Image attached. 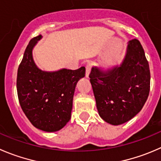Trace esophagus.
Returning a JSON list of instances; mask_svg holds the SVG:
<instances>
[{
	"label": "esophagus",
	"instance_id": "1",
	"mask_svg": "<svg viewBox=\"0 0 161 161\" xmlns=\"http://www.w3.org/2000/svg\"><path fill=\"white\" fill-rule=\"evenodd\" d=\"M91 68H92V64H88L86 67V77L88 78L89 75H90V71H91Z\"/></svg>",
	"mask_w": 161,
	"mask_h": 161
}]
</instances>
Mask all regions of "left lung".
Returning a JSON list of instances; mask_svg holds the SVG:
<instances>
[{
	"label": "left lung",
	"mask_w": 161,
	"mask_h": 161,
	"mask_svg": "<svg viewBox=\"0 0 161 161\" xmlns=\"http://www.w3.org/2000/svg\"><path fill=\"white\" fill-rule=\"evenodd\" d=\"M89 77L99 115L112 125H120L134 118L149 96V63L138 39L128 42L119 65L106 69L93 66Z\"/></svg>",
	"instance_id": "8db88e82"
}]
</instances>
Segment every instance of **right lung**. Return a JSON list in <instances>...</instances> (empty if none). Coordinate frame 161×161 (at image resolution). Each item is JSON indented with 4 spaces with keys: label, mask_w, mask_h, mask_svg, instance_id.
<instances>
[{
    "label": "right lung",
    "mask_w": 161,
    "mask_h": 161,
    "mask_svg": "<svg viewBox=\"0 0 161 161\" xmlns=\"http://www.w3.org/2000/svg\"><path fill=\"white\" fill-rule=\"evenodd\" d=\"M42 38L30 41L17 73V93L23 112L36 128L58 131L71 119L73 97L77 82L85 76V67L55 71L40 69L33 58V49Z\"/></svg>",
    "instance_id": "add662e5"
}]
</instances>
